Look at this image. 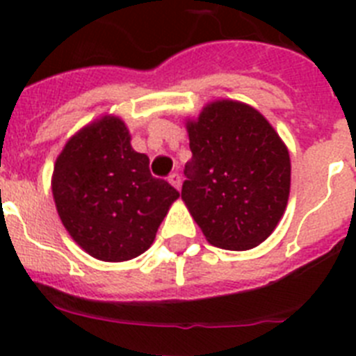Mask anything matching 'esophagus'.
<instances>
[{"label": "esophagus", "mask_w": 356, "mask_h": 356, "mask_svg": "<svg viewBox=\"0 0 356 356\" xmlns=\"http://www.w3.org/2000/svg\"><path fill=\"white\" fill-rule=\"evenodd\" d=\"M169 184L172 185V187L176 188V191H180V187H181V176L178 175V172H172V175H169Z\"/></svg>", "instance_id": "1"}]
</instances>
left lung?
I'll return each mask as SVG.
<instances>
[{"label":"left lung","instance_id":"8db88e82","mask_svg":"<svg viewBox=\"0 0 356 356\" xmlns=\"http://www.w3.org/2000/svg\"><path fill=\"white\" fill-rule=\"evenodd\" d=\"M193 159L181 200L207 241L246 251L275 232L291 193V156L259 110L217 99L185 122Z\"/></svg>","mask_w":356,"mask_h":356}]
</instances>
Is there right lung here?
<instances>
[{"mask_svg": "<svg viewBox=\"0 0 356 356\" xmlns=\"http://www.w3.org/2000/svg\"><path fill=\"white\" fill-rule=\"evenodd\" d=\"M127 124L103 115L78 130L56 156L51 191L72 241L103 262H124L153 244L180 193L153 178Z\"/></svg>", "mask_w": 356, "mask_h": 356, "instance_id": "add662e5", "label": "right lung"}]
</instances>
